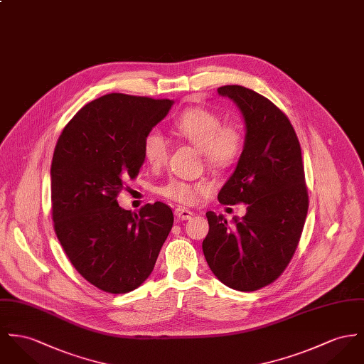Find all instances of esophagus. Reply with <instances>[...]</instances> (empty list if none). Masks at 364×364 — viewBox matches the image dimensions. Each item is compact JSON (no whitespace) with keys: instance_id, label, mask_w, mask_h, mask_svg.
Instances as JSON below:
<instances>
[{"instance_id":"obj_1","label":"esophagus","mask_w":364,"mask_h":364,"mask_svg":"<svg viewBox=\"0 0 364 364\" xmlns=\"http://www.w3.org/2000/svg\"><path fill=\"white\" fill-rule=\"evenodd\" d=\"M174 215H176L178 219H181V220H190V219L194 216V213H193L191 210L184 209V208H176Z\"/></svg>"}]
</instances>
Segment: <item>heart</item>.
<instances>
[{
	"instance_id": "heart-1",
	"label": "heart",
	"mask_w": 364,
	"mask_h": 364,
	"mask_svg": "<svg viewBox=\"0 0 364 364\" xmlns=\"http://www.w3.org/2000/svg\"><path fill=\"white\" fill-rule=\"evenodd\" d=\"M173 127L181 139L190 141L202 151L206 164L212 168H231L238 162L245 146L244 133L237 126L224 124L223 119L208 108L196 107L180 113ZM142 154L152 166H161L166 162L168 141L162 132L152 129L145 134L142 140ZM208 190L209 186L203 181L188 183L170 178L159 188V194L183 205H193L198 196Z\"/></svg>"
}]
</instances>
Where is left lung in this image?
Wrapping results in <instances>:
<instances>
[{"mask_svg":"<svg viewBox=\"0 0 364 364\" xmlns=\"http://www.w3.org/2000/svg\"><path fill=\"white\" fill-rule=\"evenodd\" d=\"M218 92L238 105L247 126L242 155L218 199L245 203L247 215L228 224L223 215L208 212L202 250L219 280L248 292L277 280L289 264L308 215V187L288 116L251 88L223 85Z\"/></svg>","mask_w":364,"mask_h":364,"instance_id":"left-lung-1","label":"left lung"}]
</instances>
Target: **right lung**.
<instances>
[{
	"label": "right lung",
	"instance_id": "right-lung-1",
	"mask_svg": "<svg viewBox=\"0 0 364 364\" xmlns=\"http://www.w3.org/2000/svg\"><path fill=\"white\" fill-rule=\"evenodd\" d=\"M173 101L120 92L100 97L62 130L51 164V206L56 237L79 274L108 294L140 287L173 225L164 202L139 213L117 196L144 164L142 140Z\"/></svg>",
	"mask_w": 364,
	"mask_h": 364
}]
</instances>
